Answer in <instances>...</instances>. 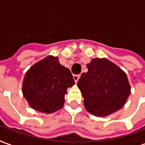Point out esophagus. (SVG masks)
Returning a JSON list of instances; mask_svg holds the SVG:
<instances>
[{"label":"esophagus","mask_w":145,"mask_h":145,"mask_svg":"<svg viewBox=\"0 0 145 145\" xmlns=\"http://www.w3.org/2000/svg\"><path fill=\"white\" fill-rule=\"evenodd\" d=\"M73 78H74V82L77 83V82H78V81L79 80V78H80V74H74V75H73Z\"/></svg>","instance_id":"34e87169"}]
</instances>
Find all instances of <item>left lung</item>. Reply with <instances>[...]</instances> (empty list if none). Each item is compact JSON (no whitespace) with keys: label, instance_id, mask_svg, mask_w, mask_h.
I'll list each match as a JSON object with an SVG mask.
<instances>
[{"label":"left lung","instance_id":"1","mask_svg":"<svg viewBox=\"0 0 145 145\" xmlns=\"http://www.w3.org/2000/svg\"><path fill=\"white\" fill-rule=\"evenodd\" d=\"M78 87L84 97L86 110L96 116H106L121 109L131 93L127 77L107 59L95 58L87 64Z\"/></svg>","mask_w":145,"mask_h":145}]
</instances>
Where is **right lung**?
Here are the masks:
<instances>
[{
  "label": "right lung",
  "mask_w": 145,
  "mask_h": 145,
  "mask_svg": "<svg viewBox=\"0 0 145 145\" xmlns=\"http://www.w3.org/2000/svg\"><path fill=\"white\" fill-rule=\"evenodd\" d=\"M74 85L71 72L57 57H46L27 71L22 84L24 97L39 112L51 113L62 108L67 89Z\"/></svg>",
  "instance_id": "1"
}]
</instances>
